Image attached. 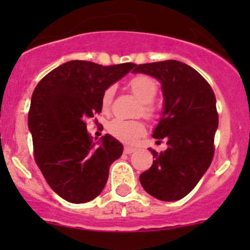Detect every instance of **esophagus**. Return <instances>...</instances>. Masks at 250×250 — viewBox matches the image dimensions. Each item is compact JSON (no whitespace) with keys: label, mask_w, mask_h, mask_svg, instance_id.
I'll return each instance as SVG.
<instances>
[{"label":"esophagus","mask_w":250,"mask_h":250,"mask_svg":"<svg viewBox=\"0 0 250 250\" xmlns=\"http://www.w3.org/2000/svg\"><path fill=\"white\" fill-rule=\"evenodd\" d=\"M134 151H136V149L131 146H125V149H124V152H125V154H132Z\"/></svg>","instance_id":"34e87169"}]
</instances>
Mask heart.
Masks as SVG:
<instances>
[{
	"label": "heart",
	"mask_w": 250,
	"mask_h": 250,
	"mask_svg": "<svg viewBox=\"0 0 250 250\" xmlns=\"http://www.w3.org/2000/svg\"><path fill=\"white\" fill-rule=\"evenodd\" d=\"M127 87L134 96L140 100L139 114H143L145 118H151L155 109L152 106V100L158 94V83L152 77L146 75H138L132 77L127 83ZM114 89L107 87L101 96V109L104 112H107L111 107ZM107 131L115 139L123 141L125 144H134L140 138L145 135L146 129L143 121L139 120H123V119H112L107 124Z\"/></svg>",
	"instance_id": "heart-1"
}]
</instances>
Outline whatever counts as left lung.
<instances>
[{"mask_svg":"<svg viewBox=\"0 0 250 250\" xmlns=\"http://www.w3.org/2000/svg\"><path fill=\"white\" fill-rule=\"evenodd\" d=\"M132 72L160 81L164 110L152 138L167 144L160 154L150 149L155 160L140 183L156 199L175 202L193 190L213 160L215 95L199 72L176 60L135 65Z\"/></svg>","mask_w":250,"mask_h":250,"instance_id":"left-lung-1","label":"left lung"}]
</instances>
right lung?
Returning a JSON list of instances; mask_svg holds the SVG:
<instances>
[{
    "label": "right lung",
    "mask_w": 250,
    "mask_h": 250,
    "mask_svg": "<svg viewBox=\"0 0 250 250\" xmlns=\"http://www.w3.org/2000/svg\"><path fill=\"white\" fill-rule=\"evenodd\" d=\"M134 67L74 60L37 83L28 111L35 160L51 189L68 203L95 199L123 154V144L109 134L92 140L85 121L101 112L103 92Z\"/></svg>",
    "instance_id": "obj_1"
}]
</instances>
